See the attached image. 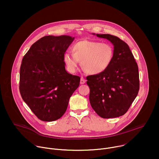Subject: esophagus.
Here are the masks:
<instances>
[{"instance_id":"obj_1","label":"esophagus","mask_w":159,"mask_h":159,"mask_svg":"<svg viewBox=\"0 0 159 159\" xmlns=\"http://www.w3.org/2000/svg\"><path fill=\"white\" fill-rule=\"evenodd\" d=\"M85 79L84 78V77H81L80 78V84H85Z\"/></svg>"}]
</instances>
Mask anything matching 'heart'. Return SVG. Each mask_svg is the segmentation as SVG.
I'll use <instances>...</instances> for the list:
<instances>
[{
	"instance_id": "1",
	"label": "heart",
	"mask_w": 159,
	"mask_h": 159,
	"mask_svg": "<svg viewBox=\"0 0 159 159\" xmlns=\"http://www.w3.org/2000/svg\"><path fill=\"white\" fill-rule=\"evenodd\" d=\"M72 50L73 53L63 55V61L68 70L72 74L77 71L82 61L83 69L89 74H100L107 69L115 56L112 45L100 41H79L73 44Z\"/></svg>"
}]
</instances>
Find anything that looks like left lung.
Here are the masks:
<instances>
[{"instance_id": "left-lung-1", "label": "left lung", "mask_w": 159, "mask_h": 159, "mask_svg": "<svg viewBox=\"0 0 159 159\" xmlns=\"http://www.w3.org/2000/svg\"><path fill=\"white\" fill-rule=\"evenodd\" d=\"M96 36L112 43L115 56L104 72L86 77L90 88V103L102 118L119 117L127 112L139 93L138 65L125 41L109 34H96Z\"/></svg>"}]
</instances>
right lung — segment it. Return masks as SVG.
<instances>
[{"label":"right lung","mask_w":159,"mask_h":159,"mask_svg":"<svg viewBox=\"0 0 159 159\" xmlns=\"http://www.w3.org/2000/svg\"><path fill=\"white\" fill-rule=\"evenodd\" d=\"M74 37L46 36L36 41L22 58L19 91L38 119L53 121L65 112L80 78L65 70L63 55Z\"/></svg>","instance_id":"1"}]
</instances>
